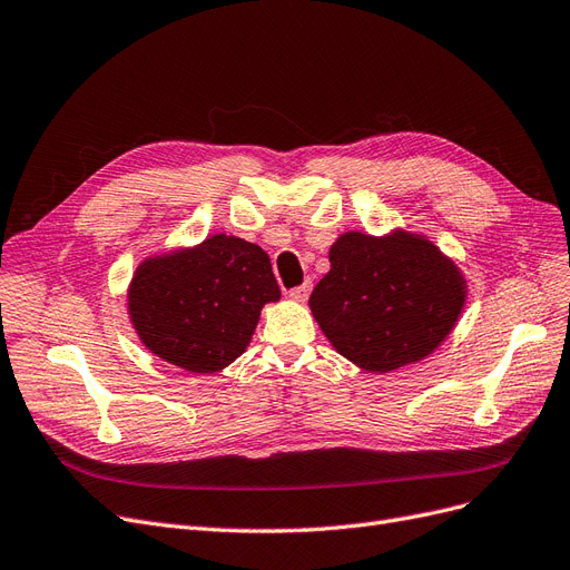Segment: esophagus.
<instances>
[{"mask_svg":"<svg viewBox=\"0 0 570 570\" xmlns=\"http://www.w3.org/2000/svg\"><path fill=\"white\" fill-rule=\"evenodd\" d=\"M309 291H312V284H309V282H305V284H301V286H296V288H291V291H288V296H291L293 301L305 303V301L309 298Z\"/></svg>","mask_w":570,"mask_h":570,"instance_id":"1","label":"esophagus"}]
</instances>
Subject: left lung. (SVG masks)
Wrapping results in <instances>:
<instances>
[{
  "mask_svg": "<svg viewBox=\"0 0 570 570\" xmlns=\"http://www.w3.org/2000/svg\"><path fill=\"white\" fill-rule=\"evenodd\" d=\"M331 269L309 307L331 345L366 371L425 360L465 305V279L425 237L377 239L347 232L331 246Z\"/></svg>",
  "mask_w": 570,
  "mask_h": 570,
  "instance_id": "1",
  "label": "left lung"
}]
</instances>
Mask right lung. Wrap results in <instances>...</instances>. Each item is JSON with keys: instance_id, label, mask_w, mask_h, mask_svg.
<instances>
[{"instance_id": "add662e5", "label": "right lung", "mask_w": 570, "mask_h": 570, "mask_svg": "<svg viewBox=\"0 0 570 570\" xmlns=\"http://www.w3.org/2000/svg\"><path fill=\"white\" fill-rule=\"evenodd\" d=\"M267 253L216 235L147 258L134 274L129 314L142 345L193 373H216L250 343L265 303L279 301Z\"/></svg>"}]
</instances>
